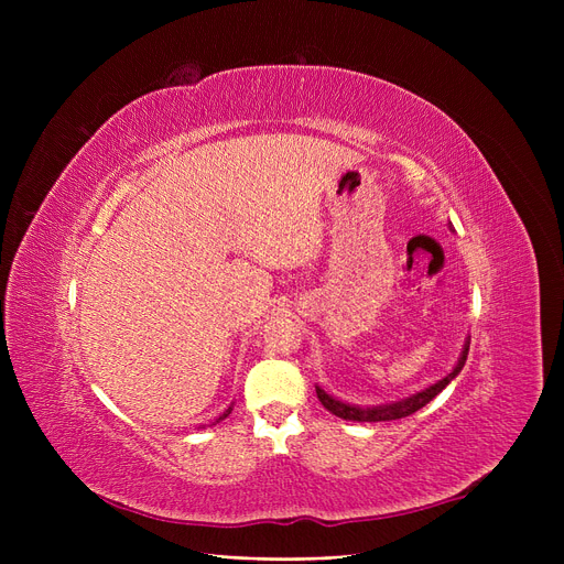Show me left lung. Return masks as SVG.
Returning a JSON list of instances; mask_svg holds the SVG:
<instances>
[{"label": "left lung", "instance_id": "8db88e82", "mask_svg": "<svg viewBox=\"0 0 564 564\" xmlns=\"http://www.w3.org/2000/svg\"><path fill=\"white\" fill-rule=\"evenodd\" d=\"M453 228V224H451ZM468 345H470V336H466L464 340V347H462V354L459 359L455 364V368L443 377L438 381H434L432 387L423 389V391H416L411 393L402 400H395V402H387V404H372V406H361V404H349V402H343L334 395H329L327 391H324L322 387H315V393L319 398V402L324 404V409H329L334 416L343 419V421H357V423H379V421H398V419H404V416H411V413H416L419 409H423L430 400H434L443 389L448 387V383L462 372L464 364H466V357H468Z\"/></svg>", "mask_w": 564, "mask_h": 564}]
</instances>
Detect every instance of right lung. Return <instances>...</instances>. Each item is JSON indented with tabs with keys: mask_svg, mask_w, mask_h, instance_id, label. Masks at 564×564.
<instances>
[{
	"mask_svg": "<svg viewBox=\"0 0 564 564\" xmlns=\"http://www.w3.org/2000/svg\"><path fill=\"white\" fill-rule=\"evenodd\" d=\"M230 411H232V404H230V406H228V409H226V411H224V413H221V416H219V419H217V421H215V423H219V421H224V419H226V416H228V413H230Z\"/></svg>",
	"mask_w": 564,
	"mask_h": 564,
	"instance_id": "obj_1",
	"label": "right lung"
}]
</instances>
